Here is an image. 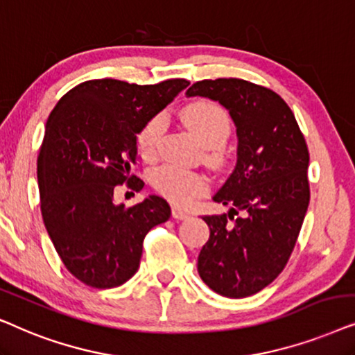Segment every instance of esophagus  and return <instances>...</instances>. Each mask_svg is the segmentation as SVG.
Returning a JSON list of instances; mask_svg holds the SVG:
<instances>
[{
  "label": "esophagus",
  "mask_w": 355,
  "mask_h": 355,
  "mask_svg": "<svg viewBox=\"0 0 355 355\" xmlns=\"http://www.w3.org/2000/svg\"><path fill=\"white\" fill-rule=\"evenodd\" d=\"M172 217L177 220H183V219H188L190 214H188L187 211H183L180 206H172Z\"/></svg>",
  "instance_id": "1"
}]
</instances>
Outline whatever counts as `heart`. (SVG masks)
<instances>
[{"label": "heart", "mask_w": 355, "mask_h": 355, "mask_svg": "<svg viewBox=\"0 0 355 355\" xmlns=\"http://www.w3.org/2000/svg\"><path fill=\"white\" fill-rule=\"evenodd\" d=\"M183 125L196 136L202 146L211 148L209 157L220 159V146L232 133V120L219 103L211 101H196L188 103L180 112ZM165 131V116L154 115L146 121L138 135V148L144 159L157 155L160 139ZM150 185L160 195L177 205H188L195 198L202 196L209 190V182L205 175L193 170H185L173 164H164L154 168L149 175Z\"/></svg>", "instance_id": "heart-1"}]
</instances>
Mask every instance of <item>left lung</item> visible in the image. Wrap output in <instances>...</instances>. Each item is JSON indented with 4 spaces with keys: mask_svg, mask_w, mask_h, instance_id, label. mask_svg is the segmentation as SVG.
<instances>
[{
    "mask_svg": "<svg viewBox=\"0 0 355 355\" xmlns=\"http://www.w3.org/2000/svg\"><path fill=\"white\" fill-rule=\"evenodd\" d=\"M187 96L222 103L237 126V165L212 198L230 211L202 216L211 234L198 272L217 294L242 299L271 284L289 261L310 201L309 148L291 107L271 89L219 78L195 83Z\"/></svg>",
    "mask_w": 355,
    "mask_h": 355,
    "instance_id": "1",
    "label": "left lung"
}]
</instances>
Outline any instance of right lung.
Instances as JSON below:
<instances>
[{
	"label": "right lung",
	"mask_w": 355,
	"mask_h": 355,
	"mask_svg": "<svg viewBox=\"0 0 355 355\" xmlns=\"http://www.w3.org/2000/svg\"><path fill=\"white\" fill-rule=\"evenodd\" d=\"M188 84L92 79L66 92L46 120L37 159L42 217L66 269L89 287L128 281L146 234L170 217L164 198L125 207L113 202V190L123 183L143 190L144 182L130 175L139 131Z\"/></svg>",
	"instance_id": "obj_1"
}]
</instances>
